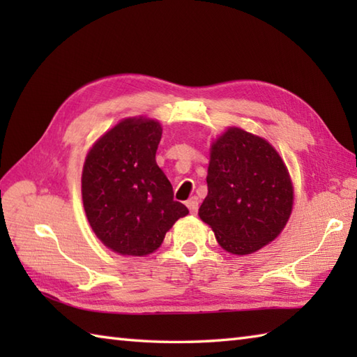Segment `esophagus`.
I'll return each mask as SVG.
<instances>
[{"instance_id":"34e87169","label":"esophagus","mask_w":357,"mask_h":357,"mask_svg":"<svg viewBox=\"0 0 357 357\" xmlns=\"http://www.w3.org/2000/svg\"><path fill=\"white\" fill-rule=\"evenodd\" d=\"M187 207H188V210H190V213L192 215H195L196 213V211H198V198H196V196H192V198L190 199H188L187 202Z\"/></svg>"}]
</instances>
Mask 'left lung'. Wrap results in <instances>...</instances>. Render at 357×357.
<instances>
[{"label":"left lung","mask_w":357,"mask_h":357,"mask_svg":"<svg viewBox=\"0 0 357 357\" xmlns=\"http://www.w3.org/2000/svg\"><path fill=\"white\" fill-rule=\"evenodd\" d=\"M207 187L198 215L231 255L261 250L290 219L294 188L284 159L267 139L241 127H227L211 141Z\"/></svg>","instance_id":"8db88e82"}]
</instances>
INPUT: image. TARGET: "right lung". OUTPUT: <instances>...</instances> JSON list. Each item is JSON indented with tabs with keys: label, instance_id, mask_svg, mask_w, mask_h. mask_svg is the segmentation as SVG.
<instances>
[{
	"label": "right lung",
	"instance_id": "add662e5",
	"mask_svg": "<svg viewBox=\"0 0 357 357\" xmlns=\"http://www.w3.org/2000/svg\"><path fill=\"white\" fill-rule=\"evenodd\" d=\"M162 127L130 116L109 128L89 149L81 176L87 221L96 238L121 256H147L161 247L188 210L156 164Z\"/></svg>",
	"mask_w": 357,
	"mask_h": 357
}]
</instances>
